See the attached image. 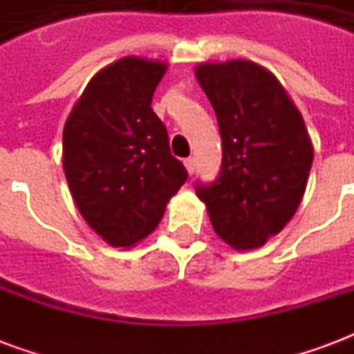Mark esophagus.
Masks as SVG:
<instances>
[{
	"label": "esophagus",
	"instance_id": "obj_1",
	"mask_svg": "<svg viewBox=\"0 0 354 354\" xmlns=\"http://www.w3.org/2000/svg\"><path fill=\"white\" fill-rule=\"evenodd\" d=\"M184 165L185 170H187V174H193V172H195V159H193V157H187L184 161Z\"/></svg>",
	"mask_w": 354,
	"mask_h": 354
}]
</instances>
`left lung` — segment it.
I'll use <instances>...</instances> for the list:
<instances>
[{
    "label": "left lung",
    "mask_w": 354,
    "mask_h": 354,
    "mask_svg": "<svg viewBox=\"0 0 354 354\" xmlns=\"http://www.w3.org/2000/svg\"><path fill=\"white\" fill-rule=\"evenodd\" d=\"M218 117L222 172L197 185L216 235L235 250L267 243L296 214L313 165V142L296 104L263 66L235 58L195 66Z\"/></svg>",
    "instance_id": "8db88e82"
}]
</instances>
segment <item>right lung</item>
<instances>
[{"label": "right lung", "mask_w": 354, "mask_h": 354, "mask_svg": "<svg viewBox=\"0 0 354 354\" xmlns=\"http://www.w3.org/2000/svg\"><path fill=\"white\" fill-rule=\"evenodd\" d=\"M167 68L140 57L111 62L88 81L64 124L62 165L73 203L115 248L146 239L187 180L151 109Z\"/></svg>", "instance_id": "1"}]
</instances>
